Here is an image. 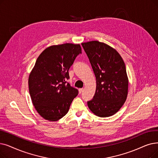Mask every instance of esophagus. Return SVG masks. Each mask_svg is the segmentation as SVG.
<instances>
[{
    "label": "esophagus",
    "mask_w": 158,
    "mask_h": 158,
    "mask_svg": "<svg viewBox=\"0 0 158 158\" xmlns=\"http://www.w3.org/2000/svg\"><path fill=\"white\" fill-rule=\"evenodd\" d=\"M83 88H79V92L80 94H81L82 92H83Z\"/></svg>",
    "instance_id": "1"
}]
</instances>
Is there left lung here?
<instances>
[{"mask_svg":"<svg viewBox=\"0 0 158 158\" xmlns=\"http://www.w3.org/2000/svg\"><path fill=\"white\" fill-rule=\"evenodd\" d=\"M96 78L94 98L87 102L97 116L106 118L118 112L127 99L128 79L119 53L108 44L92 40L81 44Z\"/></svg>","mask_w":158,"mask_h":158,"instance_id":"8db88e82","label":"left lung"}]
</instances>
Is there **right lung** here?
Wrapping results in <instances>:
<instances>
[{"label":"right lung","instance_id":"1","mask_svg":"<svg viewBox=\"0 0 158 158\" xmlns=\"http://www.w3.org/2000/svg\"><path fill=\"white\" fill-rule=\"evenodd\" d=\"M79 53L80 44L66 43L48 47L38 57L29 75V92L33 106L44 119L56 121L64 117L78 95L67 80Z\"/></svg>","mask_w":158,"mask_h":158}]
</instances>
